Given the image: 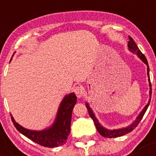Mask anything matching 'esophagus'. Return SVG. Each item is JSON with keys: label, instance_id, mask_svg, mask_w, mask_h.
<instances>
[{"label": "esophagus", "instance_id": "obj_1", "mask_svg": "<svg viewBox=\"0 0 156 156\" xmlns=\"http://www.w3.org/2000/svg\"><path fill=\"white\" fill-rule=\"evenodd\" d=\"M74 93L78 98H82L84 95V90L81 87H77L74 88Z\"/></svg>", "mask_w": 156, "mask_h": 156}]
</instances>
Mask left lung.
<instances>
[{
  "label": "left lung",
  "mask_w": 156,
  "mask_h": 156,
  "mask_svg": "<svg viewBox=\"0 0 156 156\" xmlns=\"http://www.w3.org/2000/svg\"><path fill=\"white\" fill-rule=\"evenodd\" d=\"M129 41L128 43V48L129 50V52H131L133 54H136V55L139 57V59H140L141 61H143L144 64H146L147 66V70L148 82H149V87H150V88H149V89H150V90H149V95H150V96H149V100H148L147 104L143 108V109L140 112V113L138 114L135 120H134L129 126H126V127H123V128L115 129H108L104 127V126L99 122L98 119L96 118V116H95V113L93 112L92 109L90 108V107L89 106V104H88V103H86V107H87V108L88 110V113H89L90 116L91 117L93 121H94V123H95V127H96V129H97L98 132H99L103 137H104V138H116V137H121V136L125 135L126 133H129V132H131L133 129H134V128L137 127L138 123L141 121V120L143 118V116H144V114H145L146 111H147V109L148 106H149V104H150L151 103V84L150 74H149V66H148L147 60V58L145 57V56L141 52V51L138 48V46H137V44H135V42L133 41V39H132L130 36H129Z\"/></svg>",
  "instance_id": "8db88e82"
}]
</instances>
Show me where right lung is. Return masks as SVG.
Returning a JSON list of instances; mask_svg holds the SVG:
<instances>
[{"mask_svg":"<svg viewBox=\"0 0 156 156\" xmlns=\"http://www.w3.org/2000/svg\"><path fill=\"white\" fill-rule=\"evenodd\" d=\"M76 102L77 97L73 92L65 95L59 105L54 122L48 128L42 130L28 129L17 123L12 116L11 119L15 128L29 139L46 147H56L66 143L70 133L72 111Z\"/></svg>","mask_w":156,"mask_h":156,"instance_id":"right-lung-1","label":"right lung"}]
</instances>
